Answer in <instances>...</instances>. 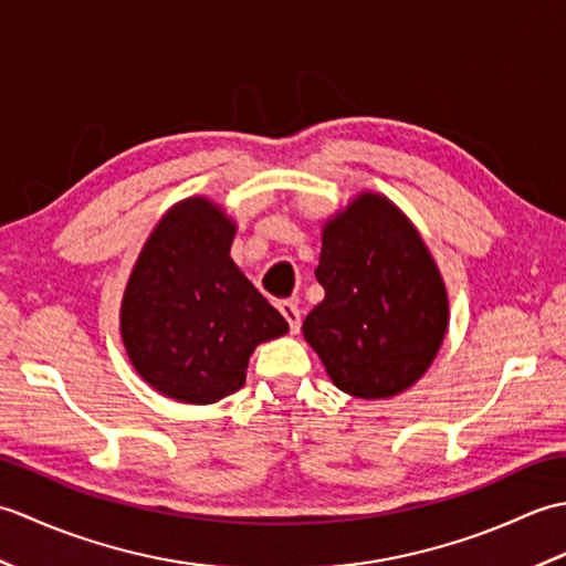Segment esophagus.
I'll return each mask as SVG.
<instances>
[{
	"label": "esophagus",
	"instance_id": "esophagus-1",
	"mask_svg": "<svg viewBox=\"0 0 566 566\" xmlns=\"http://www.w3.org/2000/svg\"><path fill=\"white\" fill-rule=\"evenodd\" d=\"M280 311H282V316L286 318V323H290L292 333L302 328V311H298V306L294 302H282Z\"/></svg>",
	"mask_w": 566,
	"mask_h": 566
}]
</instances>
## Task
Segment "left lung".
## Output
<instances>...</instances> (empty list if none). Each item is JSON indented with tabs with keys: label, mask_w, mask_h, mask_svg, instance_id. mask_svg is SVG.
Instances as JSON below:
<instances>
[{
	"label": "left lung",
	"mask_w": 566,
	"mask_h": 566,
	"mask_svg": "<svg viewBox=\"0 0 566 566\" xmlns=\"http://www.w3.org/2000/svg\"><path fill=\"white\" fill-rule=\"evenodd\" d=\"M316 280L326 298L302 331L335 387L387 399L426 375L448 333V292L396 203L363 191L328 219Z\"/></svg>",
	"instance_id": "8db88e82"
}]
</instances>
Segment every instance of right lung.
Instances as JSON below:
<instances>
[{
    "mask_svg": "<svg viewBox=\"0 0 566 566\" xmlns=\"http://www.w3.org/2000/svg\"><path fill=\"white\" fill-rule=\"evenodd\" d=\"M235 223L207 197L175 203L128 276L122 338L167 399L216 403L245 384L250 355L290 323L231 260Z\"/></svg>",
    "mask_w": 566,
    "mask_h": 566,
    "instance_id": "1",
    "label": "right lung"
}]
</instances>
